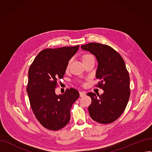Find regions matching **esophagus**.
<instances>
[{"mask_svg": "<svg viewBox=\"0 0 152 152\" xmlns=\"http://www.w3.org/2000/svg\"><path fill=\"white\" fill-rule=\"evenodd\" d=\"M79 94H80V97H84L85 95H86V92H82V91H81V92H79Z\"/></svg>", "mask_w": 152, "mask_h": 152, "instance_id": "34e87169", "label": "esophagus"}]
</instances>
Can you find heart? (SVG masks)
Masks as SVG:
<instances>
[{"label": "heart", "instance_id": "heart-1", "mask_svg": "<svg viewBox=\"0 0 152 152\" xmlns=\"http://www.w3.org/2000/svg\"><path fill=\"white\" fill-rule=\"evenodd\" d=\"M91 57H93V56H92V55L86 54V55H85L84 56L83 60H86V59H87V58H91ZM71 61H72V59H70V60H69L68 63V65H67V66H68V67L69 66V65H70V63H71Z\"/></svg>", "mask_w": 152, "mask_h": 152}]
</instances>
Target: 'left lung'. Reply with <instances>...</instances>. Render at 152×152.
<instances>
[{"label": "left lung", "mask_w": 152, "mask_h": 152, "mask_svg": "<svg viewBox=\"0 0 152 152\" xmlns=\"http://www.w3.org/2000/svg\"><path fill=\"white\" fill-rule=\"evenodd\" d=\"M81 48L96 57L98 67L95 76L100 80L96 86L104 91L100 95L87 94L92 99L88 108L89 115L99 123H113L124 112L130 97V78L124 61L107 45L91 42Z\"/></svg>", "instance_id": "obj_1"}]
</instances>
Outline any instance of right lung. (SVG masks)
<instances>
[{
  "mask_svg": "<svg viewBox=\"0 0 152 152\" xmlns=\"http://www.w3.org/2000/svg\"><path fill=\"white\" fill-rule=\"evenodd\" d=\"M79 47L44 49L29 68L26 91L30 105L38 121L47 129L60 130L69 123L70 109L79 97L74 88L58 95L55 92L58 81L63 78L68 63Z\"/></svg>",
  "mask_w": 152,
  "mask_h": 152,
  "instance_id": "obj_1",
  "label": "right lung"
}]
</instances>
